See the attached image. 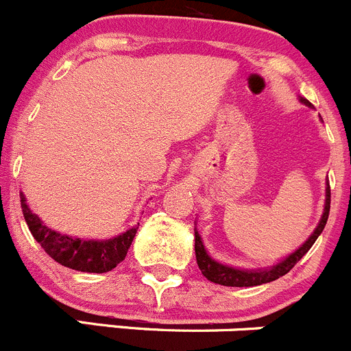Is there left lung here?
I'll list each match as a JSON object with an SVG mask.
<instances>
[{
  "mask_svg": "<svg viewBox=\"0 0 351 351\" xmlns=\"http://www.w3.org/2000/svg\"><path fill=\"white\" fill-rule=\"evenodd\" d=\"M302 103L305 106L312 108V104L307 99L300 97ZM326 202H324V213H322L321 221H319L317 228L314 230V233L305 240V243L302 247H298L293 254H290L288 257H285L283 261H280L274 266L266 267V269H237V267L226 266V264H221V262L214 261L209 254H207L206 247L202 243V238H200L199 231L195 230V257L197 264H199V269L204 276L209 281L217 285H223V287H257L262 283H269V281L278 280V278L285 276L287 273H290L291 267L311 250L312 245L315 243V240L319 238V234L324 230L326 223H328L329 217V207H331V190H329V183H326Z\"/></svg>",
  "mask_w": 351,
  "mask_h": 351,
  "instance_id": "1",
  "label": "left lung"
}]
</instances>
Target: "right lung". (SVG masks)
Here are the masks:
<instances>
[{
	"label": "right lung",
	"instance_id": "add662e5",
	"mask_svg": "<svg viewBox=\"0 0 351 351\" xmlns=\"http://www.w3.org/2000/svg\"><path fill=\"white\" fill-rule=\"evenodd\" d=\"M22 213L30 233L37 243L46 250L51 258L70 269L82 273H108L114 269L127 255L138 226L130 228L125 233L108 240H80V238L68 237L47 228L39 216L32 213L27 206L23 193H20Z\"/></svg>",
	"mask_w": 351,
	"mask_h": 351
}]
</instances>
